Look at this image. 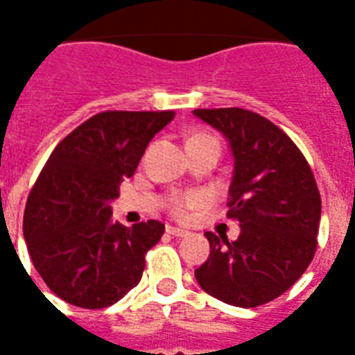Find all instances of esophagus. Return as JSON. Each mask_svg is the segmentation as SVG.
Wrapping results in <instances>:
<instances>
[{"instance_id": "34e87169", "label": "esophagus", "mask_w": 355, "mask_h": 355, "mask_svg": "<svg viewBox=\"0 0 355 355\" xmlns=\"http://www.w3.org/2000/svg\"><path fill=\"white\" fill-rule=\"evenodd\" d=\"M167 234L175 237H184L188 236V230H182V228H175V227H167Z\"/></svg>"}]
</instances>
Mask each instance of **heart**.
I'll return each mask as SVG.
<instances>
[{
    "label": "heart",
    "mask_w": 355,
    "mask_h": 355,
    "mask_svg": "<svg viewBox=\"0 0 355 355\" xmlns=\"http://www.w3.org/2000/svg\"><path fill=\"white\" fill-rule=\"evenodd\" d=\"M200 138H210L216 139L211 134L208 132H199L191 136L189 139H200ZM208 197L200 191H188V193H178L173 195L171 202H169V210H171L173 217H177L178 221H186L195 210H200L202 206H206Z\"/></svg>",
    "instance_id": "obj_1"
}]
</instances>
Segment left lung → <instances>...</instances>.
<instances>
[{"label":"left lung","instance_id":"obj_1","mask_svg":"<svg viewBox=\"0 0 355 355\" xmlns=\"http://www.w3.org/2000/svg\"><path fill=\"white\" fill-rule=\"evenodd\" d=\"M234 153L228 219L236 241L206 232L210 256L195 278L208 295L237 308L275 300L306 272L317 250L320 193L297 144L280 127L245 108H197Z\"/></svg>","mask_w":355,"mask_h":355}]
</instances>
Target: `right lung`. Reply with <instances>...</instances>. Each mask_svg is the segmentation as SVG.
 I'll return each instance as SVG.
<instances>
[{"label": "right lung", "instance_id": "right-lung-1", "mask_svg": "<svg viewBox=\"0 0 355 355\" xmlns=\"http://www.w3.org/2000/svg\"><path fill=\"white\" fill-rule=\"evenodd\" d=\"M173 110L96 114L53 149L31 188L24 236L35 269L58 298L85 309L118 302L141 280L145 254L166 227L112 223L110 200Z\"/></svg>", "mask_w": 355, "mask_h": 355}]
</instances>
